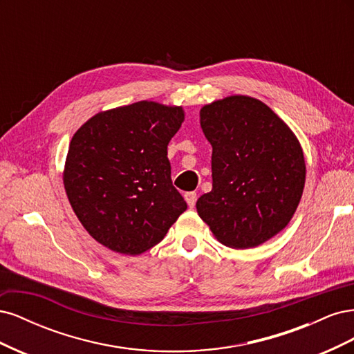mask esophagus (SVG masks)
<instances>
[{
  "mask_svg": "<svg viewBox=\"0 0 354 354\" xmlns=\"http://www.w3.org/2000/svg\"><path fill=\"white\" fill-rule=\"evenodd\" d=\"M185 199L187 202V205L190 208H194L195 203H196V194H195V192H187V194H185Z\"/></svg>",
  "mask_w": 354,
  "mask_h": 354,
  "instance_id": "esophagus-1",
  "label": "esophagus"
}]
</instances>
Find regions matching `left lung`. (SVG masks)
Listing matches in <instances>:
<instances>
[{
    "label": "left lung",
    "instance_id": "8db88e82",
    "mask_svg": "<svg viewBox=\"0 0 354 354\" xmlns=\"http://www.w3.org/2000/svg\"><path fill=\"white\" fill-rule=\"evenodd\" d=\"M199 115L212 146V190L196 202L199 217L230 248L259 246L288 226L301 199L303 149L269 106L248 95L212 102Z\"/></svg>",
    "mask_w": 354,
    "mask_h": 354
}]
</instances>
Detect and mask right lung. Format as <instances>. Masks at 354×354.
I'll return each instance as SVG.
<instances>
[{
	"label": "right lung",
	"mask_w": 354,
	"mask_h": 354,
	"mask_svg": "<svg viewBox=\"0 0 354 354\" xmlns=\"http://www.w3.org/2000/svg\"><path fill=\"white\" fill-rule=\"evenodd\" d=\"M183 121L180 106L143 100L94 115L73 134L63 183L84 229L106 248L151 250L186 211L167 156Z\"/></svg>",
	"instance_id": "add662e5"
}]
</instances>
